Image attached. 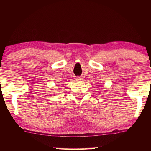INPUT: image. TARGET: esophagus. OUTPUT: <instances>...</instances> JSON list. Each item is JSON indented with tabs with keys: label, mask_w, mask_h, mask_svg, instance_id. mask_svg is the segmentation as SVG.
<instances>
[{
	"label": "esophagus",
	"mask_w": 151,
	"mask_h": 151,
	"mask_svg": "<svg viewBox=\"0 0 151 151\" xmlns=\"http://www.w3.org/2000/svg\"><path fill=\"white\" fill-rule=\"evenodd\" d=\"M76 80L77 81H82V78H80V77H76Z\"/></svg>",
	"instance_id": "1"
}]
</instances>
